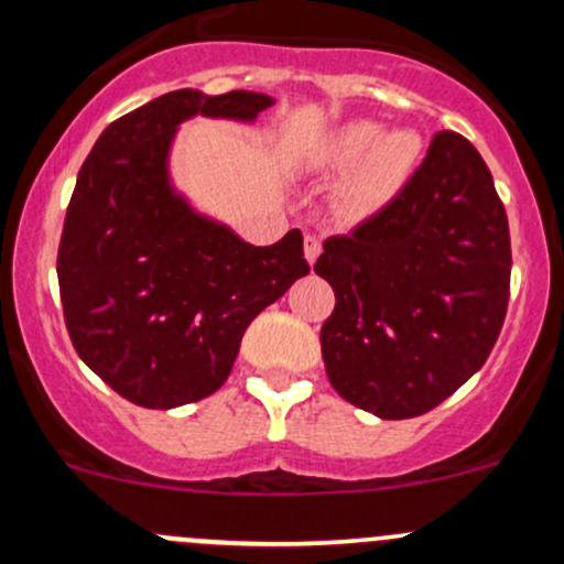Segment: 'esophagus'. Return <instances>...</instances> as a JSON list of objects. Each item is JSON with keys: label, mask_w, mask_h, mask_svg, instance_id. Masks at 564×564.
Wrapping results in <instances>:
<instances>
[{"label": "esophagus", "mask_w": 564, "mask_h": 564, "mask_svg": "<svg viewBox=\"0 0 564 564\" xmlns=\"http://www.w3.org/2000/svg\"><path fill=\"white\" fill-rule=\"evenodd\" d=\"M318 253H322V240L314 235L305 237V259H308V264H314V261L318 259Z\"/></svg>", "instance_id": "1"}]
</instances>
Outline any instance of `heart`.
<instances>
[{"label": "heart", "instance_id": "b5f03b06", "mask_svg": "<svg viewBox=\"0 0 564 564\" xmlns=\"http://www.w3.org/2000/svg\"><path fill=\"white\" fill-rule=\"evenodd\" d=\"M423 150L417 130H384L373 119H349L324 135L318 166L329 174H344L338 196L346 213L371 218L409 185L423 161Z\"/></svg>", "mask_w": 564, "mask_h": 564}]
</instances>
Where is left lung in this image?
<instances>
[{
	"mask_svg": "<svg viewBox=\"0 0 564 564\" xmlns=\"http://www.w3.org/2000/svg\"><path fill=\"white\" fill-rule=\"evenodd\" d=\"M510 231L491 172L460 133L434 135L395 202L314 264L329 384L382 420L431 412L482 368L508 314Z\"/></svg>",
	"mask_w": 564,
	"mask_h": 564,
	"instance_id": "obj_1",
	"label": "left lung"
}]
</instances>
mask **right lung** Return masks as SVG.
Masks as SVG:
<instances>
[{"label":"right lung","mask_w":564,"mask_h":564,"mask_svg":"<svg viewBox=\"0 0 564 564\" xmlns=\"http://www.w3.org/2000/svg\"><path fill=\"white\" fill-rule=\"evenodd\" d=\"M275 100L176 89L111 122L78 172L56 275L78 357L135 406L174 409L229 379L248 324L308 275L303 235L242 242L174 191L185 119L253 122Z\"/></svg>","instance_id":"add662e5"}]
</instances>
